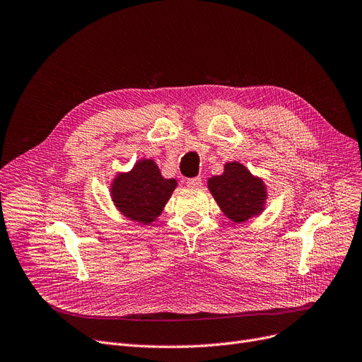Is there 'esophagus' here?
Here are the masks:
<instances>
[{"mask_svg": "<svg viewBox=\"0 0 362 362\" xmlns=\"http://www.w3.org/2000/svg\"><path fill=\"white\" fill-rule=\"evenodd\" d=\"M203 180L202 177H191V179H186V185L189 186V188H198V186H202Z\"/></svg>", "mask_w": 362, "mask_h": 362, "instance_id": "34e87169", "label": "esophagus"}]
</instances>
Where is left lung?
<instances>
[{"mask_svg":"<svg viewBox=\"0 0 362 362\" xmlns=\"http://www.w3.org/2000/svg\"><path fill=\"white\" fill-rule=\"evenodd\" d=\"M209 189L225 216L237 223L259 215L267 198L261 179L238 163L225 164L223 174L209 179Z\"/></svg>","mask_w":362,"mask_h":362,"instance_id":"8db88e82","label":"left lung"}]
</instances>
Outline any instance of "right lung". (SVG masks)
<instances>
[{"instance_id":"add662e5","label":"right lung","mask_w":362,"mask_h":362,"mask_svg":"<svg viewBox=\"0 0 362 362\" xmlns=\"http://www.w3.org/2000/svg\"><path fill=\"white\" fill-rule=\"evenodd\" d=\"M174 179L160 176L152 159H141L127 174H119L112 183V197L119 211L141 223L153 222L176 188Z\"/></svg>"}]
</instances>
